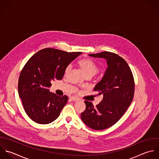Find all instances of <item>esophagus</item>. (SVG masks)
Instances as JSON below:
<instances>
[{"label": "esophagus", "instance_id": "obj_1", "mask_svg": "<svg viewBox=\"0 0 159 159\" xmlns=\"http://www.w3.org/2000/svg\"><path fill=\"white\" fill-rule=\"evenodd\" d=\"M70 99L72 101H75V102H77V101H79V98H77V97H70Z\"/></svg>", "mask_w": 159, "mask_h": 159}]
</instances>
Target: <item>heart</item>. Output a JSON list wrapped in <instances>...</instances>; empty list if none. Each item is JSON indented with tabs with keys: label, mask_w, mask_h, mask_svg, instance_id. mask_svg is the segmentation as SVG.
Returning a JSON list of instances; mask_svg holds the SVG:
<instances>
[{
	"label": "heart",
	"mask_w": 159,
	"mask_h": 159,
	"mask_svg": "<svg viewBox=\"0 0 159 159\" xmlns=\"http://www.w3.org/2000/svg\"><path fill=\"white\" fill-rule=\"evenodd\" d=\"M79 65L87 77H92L95 75L98 71V67L97 65L90 58H84L80 59L79 62ZM71 65L69 64L66 66L64 74L66 75L70 71Z\"/></svg>",
	"instance_id": "1"
}]
</instances>
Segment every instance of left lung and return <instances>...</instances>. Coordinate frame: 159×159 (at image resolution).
I'll use <instances>...</instances> for the list:
<instances>
[{
	"instance_id": "left-lung-1",
	"label": "left lung",
	"mask_w": 159,
	"mask_h": 159,
	"mask_svg": "<svg viewBox=\"0 0 159 159\" xmlns=\"http://www.w3.org/2000/svg\"><path fill=\"white\" fill-rule=\"evenodd\" d=\"M89 55L107 59L108 67L93 89L98 95H103V100L96 107L85 101L86 108L81 113V119L89 128L103 130L116 123L131 105L134 94V80L128 63L119 55L108 51Z\"/></svg>"
}]
</instances>
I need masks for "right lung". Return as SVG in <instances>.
<instances>
[{"instance_id":"1","label":"right lung","mask_w":159,"mask_h":159,"mask_svg":"<svg viewBox=\"0 0 159 159\" xmlns=\"http://www.w3.org/2000/svg\"><path fill=\"white\" fill-rule=\"evenodd\" d=\"M81 54L45 48L25 64L19 76L18 90L24 110L31 120L45 125L59 116L68 97L51 93L48 88L51 82L62 79L66 66Z\"/></svg>"}]
</instances>
